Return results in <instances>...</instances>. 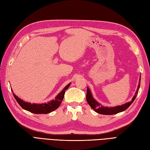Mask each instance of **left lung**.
Returning a JSON list of instances; mask_svg holds the SVG:
<instances>
[{
    "instance_id": "8db88e82",
    "label": "left lung",
    "mask_w": 150,
    "mask_h": 150,
    "mask_svg": "<svg viewBox=\"0 0 150 150\" xmlns=\"http://www.w3.org/2000/svg\"><path fill=\"white\" fill-rule=\"evenodd\" d=\"M140 81H141V76H140V78L139 79V84L138 86V88L137 91L135 93L134 96L133 98L131 99V101L130 102L126 103L124 104H122L121 106H117L115 107H105L102 106L100 103H99L97 102L95 99L93 98L91 92L89 89V88L88 87L87 88V94H86V101H87L88 103L89 104V106H91L92 109L96 111V112L99 113V114H101V115H115L117 114V113L124 111L126 110V109H128L129 106L131 105L132 103L134 101L136 97H137L138 91L139 89V86H140Z\"/></svg>"
}]
</instances>
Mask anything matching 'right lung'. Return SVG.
I'll list each match as a JSON object with an SVG mask.
<instances>
[{
  "mask_svg": "<svg viewBox=\"0 0 150 150\" xmlns=\"http://www.w3.org/2000/svg\"><path fill=\"white\" fill-rule=\"evenodd\" d=\"M71 83L68 84L66 87L63 89L61 92L59 93L57 96L55 98V99H53L52 101H50L47 103L42 104H31L30 103L25 102L22 100L19 97H17L15 94L13 93V95L14 96L16 100L19 103V105L25 110L28 111L30 112L34 113V114H47L57 109L61 104L64 96L65 94L66 90L68 89L70 86ZM13 92V91H12Z\"/></svg>",
  "mask_w": 150,
  "mask_h": 150,
  "instance_id": "add662e5",
  "label": "right lung"
}]
</instances>
